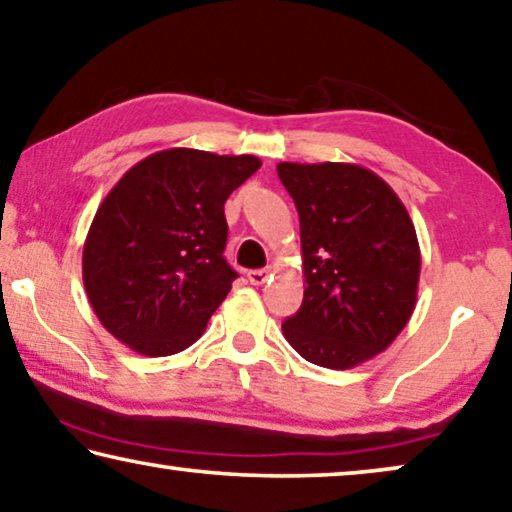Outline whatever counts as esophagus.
Instances as JSON below:
<instances>
[{
    "label": "esophagus",
    "mask_w": 512,
    "mask_h": 512,
    "mask_svg": "<svg viewBox=\"0 0 512 512\" xmlns=\"http://www.w3.org/2000/svg\"><path fill=\"white\" fill-rule=\"evenodd\" d=\"M271 276V269H255V271H248V280L250 285H264L266 280Z\"/></svg>",
    "instance_id": "esophagus-1"
}]
</instances>
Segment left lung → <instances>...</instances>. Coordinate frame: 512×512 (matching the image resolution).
I'll return each instance as SVG.
<instances>
[{
    "label": "left lung",
    "instance_id": "8db88e82",
    "mask_svg": "<svg viewBox=\"0 0 512 512\" xmlns=\"http://www.w3.org/2000/svg\"><path fill=\"white\" fill-rule=\"evenodd\" d=\"M301 220L303 303L282 333L305 361L356 368L391 345L416 308L421 248L407 209L352 163H280Z\"/></svg>",
    "mask_w": 512,
    "mask_h": 512
}]
</instances>
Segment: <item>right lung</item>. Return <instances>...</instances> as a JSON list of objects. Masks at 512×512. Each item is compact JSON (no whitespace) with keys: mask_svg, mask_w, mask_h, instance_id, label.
Masks as SVG:
<instances>
[{"mask_svg":"<svg viewBox=\"0 0 512 512\" xmlns=\"http://www.w3.org/2000/svg\"><path fill=\"white\" fill-rule=\"evenodd\" d=\"M255 156L165 149L133 165L91 220L82 280L98 322L137 354L193 345L232 282L225 202Z\"/></svg>","mask_w":512,"mask_h":512,"instance_id":"add662e5","label":"right lung"}]
</instances>
